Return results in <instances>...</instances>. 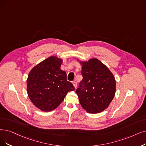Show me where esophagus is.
Returning <instances> with one entry per match:
<instances>
[{"label":"esophagus","instance_id":"obj_1","mask_svg":"<svg viewBox=\"0 0 146 146\" xmlns=\"http://www.w3.org/2000/svg\"><path fill=\"white\" fill-rule=\"evenodd\" d=\"M72 84H73V85H74V86L75 88L76 89V87H77V83L76 81H73V82H72Z\"/></svg>","mask_w":146,"mask_h":146}]
</instances>
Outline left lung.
<instances>
[{"instance_id":"1","label":"left lung","mask_w":146,"mask_h":146,"mask_svg":"<svg viewBox=\"0 0 146 146\" xmlns=\"http://www.w3.org/2000/svg\"><path fill=\"white\" fill-rule=\"evenodd\" d=\"M77 61L82 65L83 80L76 90L81 107L87 113L96 114L104 111L115 93V80L110 70L96 58Z\"/></svg>"}]
</instances>
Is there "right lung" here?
I'll use <instances>...</instances> for the list:
<instances>
[{
	"label": "right lung",
	"instance_id": "add662e5",
	"mask_svg": "<svg viewBox=\"0 0 146 146\" xmlns=\"http://www.w3.org/2000/svg\"><path fill=\"white\" fill-rule=\"evenodd\" d=\"M63 60L50 56L34 66L27 79V92L35 106L42 111H51L63 101L69 91L75 90L67 81L60 66Z\"/></svg>",
	"mask_w": 146,
	"mask_h": 146
}]
</instances>
